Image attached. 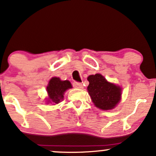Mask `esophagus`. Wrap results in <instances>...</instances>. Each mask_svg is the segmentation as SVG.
I'll return each instance as SVG.
<instances>
[{"label":"esophagus","mask_w":156,"mask_h":156,"mask_svg":"<svg viewBox=\"0 0 156 156\" xmlns=\"http://www.w3.org/2000/svg\"><path fill=\"white\" fill-rule=\"evenodd\" d=\"M73 87L78 89H82L83 88V84L79 82H75V83H73Z\"/></svg>","instance_id":"obj_1"}]
</instances>
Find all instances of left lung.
<instances>
[{
  "instance_id": "1",
  "label": "left lung",
  "mask_w": 156,
  "mask_h": 156,
  "mask_svg": "<svg viewBox=\"0 0 156 156\" xmlns=\"http://www.w3.org/2000/svg\"><path fill=\"white\" fill-rule=\"evenodd\" d=\"M87 80L90 82L88 93L95 107L102 110H109L119 103L122 91L119 86L109 83L98 73L90 75Z\"/></svg>"
}]
</instances>
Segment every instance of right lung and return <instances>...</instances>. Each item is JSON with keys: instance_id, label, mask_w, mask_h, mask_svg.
Masks as SVG:
<instances>
[{"instance_id": "right-lung-1", "label": "right lung", "mask_w": 156, "mask_h": 156, "mask_svg": "<svg viewBox=\"0 0 156 156\" xmlns=\"http://www.w3.org/2000/svg\"><path fill=\"white\" fill-rule=\"evenodd\" d=\"M71 83L67 80L61 81L59 78L53 77L49 81L47 87L48 98L47 102L53 103V104H58L64 99V92L69 89L72 88Z\"/></svg>"}]
</instances>
